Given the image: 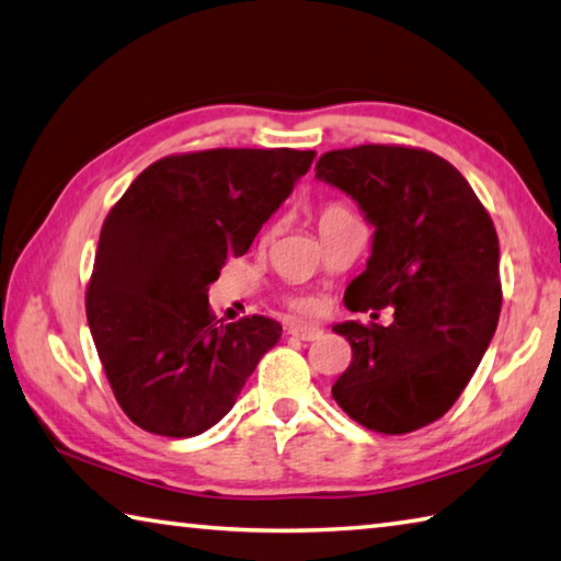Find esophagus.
<instances>
[{
    "mask_svg": "<svg viewBox=\"0 0 561 561\" xmlns=\"http://www.w3.org/2000/svg\"><path fill=\"white\" fill-rule=\"evenodd\" d=\"M290 335H296V337L306 340V342H312V340H320L322 337V328H318V325H302V322H298V325H290Z\"/></svg>",
    "mask_w": 561,
    "mask_h": 561,
    "instance_id": "1",
    "label": "esophagus"
}]
</instances>
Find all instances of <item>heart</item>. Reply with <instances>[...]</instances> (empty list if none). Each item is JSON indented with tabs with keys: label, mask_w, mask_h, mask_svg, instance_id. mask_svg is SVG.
<instances>
[{
	"label": "heart",
	"mask_w": 561,
	"mask_h": 561,
	"mask_svg": "<svg viewBox=\"0 0 561 561\" xmlns=\"http://www.w3.org/2000/svg\"><path fill=\"white\" fill-rule=\"evenodd\" d=\"M337 209H342V206H328V209L322 211V214H328V211H337ZM296 308H300V310H310V302H306V300H298V302H296Z\"/></svg>",
	"instance_id": "1"
}]
</instances>
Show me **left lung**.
<instances>
[{
    "label": "left lung",
    "mask_w": 561,
    "mask_h": 561,
    "mask_svg": "<svg viewBox=\"0 0 561 561\" xmlns=\"http://www.w3.org/2000/svg\"><path fill=\"white\" fill-rule=\"evenodd\" d=\"M316 176L352 196L375 226L345 306L394 310L389 328H332L352 347L332 397L365 428L409 434L456 404L495 335L503 290L493 219L454 164L416 147L332 150Z\"/></svg>",
    "instance_id": "obj_1"
}]
</instances>
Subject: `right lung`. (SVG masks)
Listing matches in <instances>:
<instances>
[{
	"mask_svg": "<svg viewBox=\"0 0 561 561\" xmlns=\"http://www.w3.org/2000/svg\"><path fill=\"white\" fill-rule=\"evenodd\" d=\"M316 150L162 157L103 224L85 293L88 328L117 404L145 431L192 438L229 414L283 328L214 322L209 286L310 170Z\"/></svg>",
	"mask_w": 561,
	"mask_h": 561,
	"instance_id": "obj_1",
	"label": "right lung"
}]
</instances>
